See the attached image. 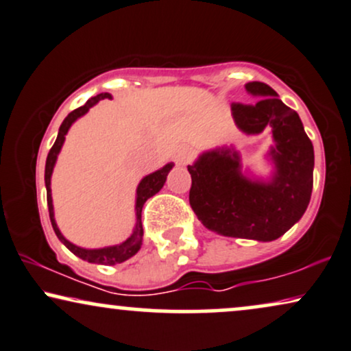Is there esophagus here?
Masks as SVG:
<instances>
[{"instance_id":"1","label":"esophagus","mask_w":351,"mask_h":351,"mask_svg":"<svg viewBox=\"0 0 351 351\" xmlns=\"http://www.w3.org/2000/svg\"><path fill=\"white\" fill-rule=\"evenodd\" d=\"M194 157V150L191 147H181L178 152H176V163L178 165H188V163L193 160Z\"/></svg>"}]
</instances>
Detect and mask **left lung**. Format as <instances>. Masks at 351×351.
Here are the masks:
<instances>
[{
	"mask_svg": "<svg viewBox=\"0 0 351 351\" xmlns=\"http://www.w3.org/2000/svg\"><path fill=\"white\" fill-rule=\"evenodd\" d=\"M259 97L254 105L233 104L232 114L245 134L272 130L275 145L269 157L272 178L243 175L241 158L233 147L199 155L188 171L193 180L189 204L202 225L223 237L274 241L287 233L308 208L313 191L314 149L295 110L264 82H247Z\"/></svg>",
	"mask_w": 351,
	"mask_h": 351,
	"instance_id": "1",
	"label": "left lung"
}]
</instances>
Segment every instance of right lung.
Returning a JSON list of instances; mask_svg holds the SVG:
<instances>
[{"label": "right lung", "instance_id": "obj_1", "mask_svg": "<svg viewBox=\"0 0 351 351\" xmlns=\"http://www.w3.org/2000/svg\"><path fill=\"white\" fill-rule=\"evenodd\" d=\"M104 99H112V95L99 94V95L92 97V99H88L86 101V105L79 106V108L74 110V112H71L68 117L64 118V121L61 123L55 144H53V147L50 149V152H48V157H47L45 186H47V202H48V212H50L51 227H53V230H55L58 239H60V241L63 243V245L68 247L71 252H73V254H76L77 257H81V259L87 261V263L114 265V264H121V263H124V261H128L130 257L134 256L136 252L141 250V245H143V234H144L143 220H141L143 207L149 197L155 196V194H157L158 191L163 188L168 173H170V170L173 168V163H167L165 167L160 168V170L150 173V175L145 176V178L141 180V183H139V186H137V191H136V227H134V230H132L131 237L128 238L126 241H123L121 245H117V246L99 247V250H86V247H79L76 245H73L71 241H68V239L61 234L60 228H58V225L55 221V212H53V199H51V188H50L51 173H53V168H55L58 154H60L61 147H63V143L66 139L64 136L68 134L71 124L76 121L77 118L84 117V114H86L88 110L92 108V106H94L95 104H99V101Z\"/></svg>", "mask_w": 351, "mask_h": 351}]
</instances>
